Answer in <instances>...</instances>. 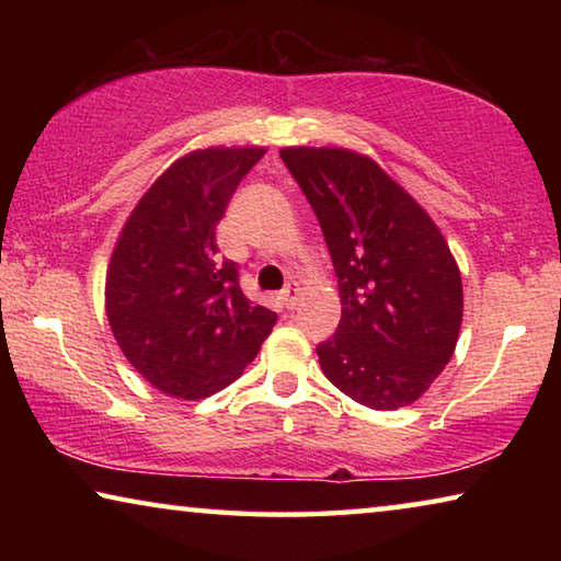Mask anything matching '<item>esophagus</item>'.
Returning a JSON list of instances; mask_svg holds the SVG:
<instances>
[{"instance_id": "34e87169", "label": "esophagus", "mask_w": 561, "mask_h": 561, "mask_svg": "<svg viewBox=\"0 0 561 561\" xmlns=\"http://www.w3.org/2000/svg\"><path fill=\"white\" fill-rule=\"evenodd\" d=\"M299 297H301V291H299L297 284H287V287H284V291H282V297H279V299H282L284 307H287V309L291 311V309H297Z\"/></svg>"}]
</instances>
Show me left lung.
I'll use <instances>...</instances> for the list:
<instances>
[{"label":"left lung","instance_id":"left-lung-1","mask_svg":"<svg viewBox=\"0 0 561 561\" xmlns=\"http://www.w3.org/2000/svg\"><path fill=\"white\" fill-rule=\"evenodd\" d=\"M279 156L314 207L339 277L341 321L317 346L321 371L374 411L417 401L462 324V279L431 215L374 158L289 146Z\"/></svg>","mask_w":561,"mask_h":561}]
</instances>
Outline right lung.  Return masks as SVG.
<instances>
[{
    "label": "right lung",
    "mask_w": 561,
    "mask_h": 561,
    "mask_svg": "<svg viewBox=\"0 0 561 561\" xmlns=\"http://www.w3.org/2000/svg\"><path fill=\"white\" fill-rule=\"evenodd\" d=\"M267 148L210 146L178 158L133 207L106 272V317L150 386L197 401L242 376L277 314L240 289L215 227Z\"/></svg>",
    "instance_id": "add662e5"
}]
</instances>
